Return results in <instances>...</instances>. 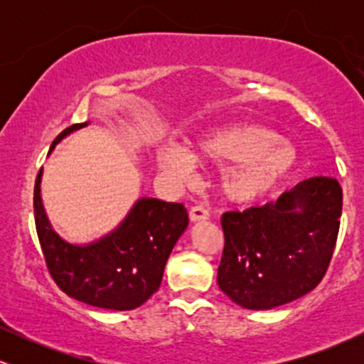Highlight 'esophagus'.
Returning a JSON list of instances; mask_svg holds the SVG:
<instances>
[{
    "instance_id": "esophagus-1",
    "label": "esophagus",
    "mask_w": 364,
    "mask_h": 364,
    "mask_svg": "<svg viewBox=\"0 0 364 364\" xmlns=\"http://www.w3.org/2000/svg\"><path fill=\"white\" fill-rule=\"evenodd\" d=\"M208 219V210L203 207H191L190 210V220L191 223H203Z\"/></svg>"
}]
</instances>
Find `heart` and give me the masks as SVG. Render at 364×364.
<instances>
[{
	"mask_svg": "<svg viewBox=\"0 0 364 364\" xmlns=\"http://www.w3.org/2000/svg\"><path fill=\"white\" fill-rule=\"evenodd\" d=\"M181 145L162 144L156 150L157 166L169 176L186 179L196 162L223 168L219 190L228 202L237 205L257 203L277 191L299 166L294 144L274 129L253 123L217 127Z\"/></svg>",
	"mask_w": 364,
	"mask_h": 364,
	"instance_id": "heart-1",
	"label": "heart"
}]
</instances>
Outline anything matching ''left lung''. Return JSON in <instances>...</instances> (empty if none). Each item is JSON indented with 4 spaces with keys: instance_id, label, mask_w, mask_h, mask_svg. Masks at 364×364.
Returning <instances> with one entry per match:
<instances>
[{
    "instance_id": "obj_1",
    "label": "left lung",
    "mask_w": 364,
    "mask_h": 364,
    "mask_svg": "<svg viewBox=\"0 0 364 364\" xmlns=\"http://www.w3.org/2000/svg\"><path fill=\"white\" fill-rule=\"evenodd\" d=\"M342 214L339 181L315 176L275 202L225 212L217 284L246 310H272L318 286L336 248Z\"/></svg>"
}]
</instances>
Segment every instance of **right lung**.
<instances>
[{"mask_svg":"<svg viewBox=\"0 0 364 364\" xmlns=\"http://www.w3.org/2000/svg\"><path fill=\"white\" fill-rule=\"evenodd\" d=\"M90 121L63 129L49 154ZM48 154V156H49ZM43 169L34 188L36 229L53 279L70 298L104 310L127 311L159 289L174 245L188 228L183 203L141 196L112 231L89 243H72L56 232L41 195Z\"/></svg>","mask_w":364,"mask_h":364,"instance_id":"obj_1","label":"right lung"}]
</instances>
